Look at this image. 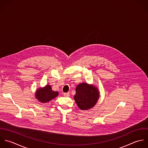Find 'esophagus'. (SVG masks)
<instances>
[{
  "label": "esophagus",
  "mask_w": 148,
  "mask_h": 148,
  "mask_svg": "<svg viewBox=\"0 0 148 148\" xmlns=\"http://www.w3.org/2000/svg\"><path fill=\"white\" fill-rule=\"evenodd\" d=\"M63 95H64V97H68L70 96V93H64L63 94Z\"/></svg>",
  "instance_id": "esophagus-1"
}]
</instances>
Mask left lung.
Segmentation results:
<instances>
[{
  "label": "left lung",
  "mask_w": 148,
  "mask_h": 148,
  "mask_svg": "<svg viewBox=\"0 0 148 148\" xmlns=\"http://www.w3.org/2000/svg\"><path fill=\"white\" fill-rule=\"evenodd\" d=\"M74 99L80 110H86L93 107L99 98L98 89L87 83L79 84L76 87Z\"/></svg>",
  "instance_id": "1"
}]
</instances>
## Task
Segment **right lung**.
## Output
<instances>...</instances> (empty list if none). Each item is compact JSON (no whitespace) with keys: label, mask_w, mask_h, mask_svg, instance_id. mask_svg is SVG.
Returning <instances> with one entry per match:
<instances>
[{"label":"right lung","mask_w":148,"mask_h":148,"mask_svg":"<svg viewBox=\"0 0 148 148\" xmlns=\"http://www.w3.org/2000/svg\"><path fill=\"white\" fill-rule=\"evenodd\" d=\"M58 92L52 90L49 85H47L44 88H40L36 90V98L41 103H47L57 97Z\"/></svg>","instance_id":"obj_1"}]
</instances>
